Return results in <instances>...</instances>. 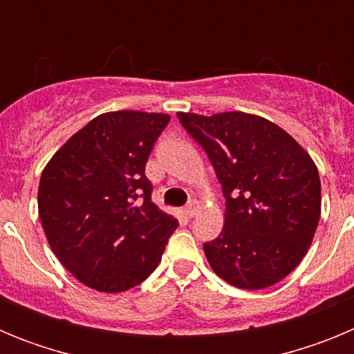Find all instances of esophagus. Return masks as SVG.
Returning a JSON list of instances; mask_svg holds the SVG:
<instances>
[{
	"mask_svg": "<svg viewBox=\"0 0 354 354\" xmlns=\"http://www.w3.org/2000/svg\"><path fill=\"white\" fill-rule=\"evenodd\" d=\"M196 209H198V204H196L195 200H192V202L184 207V214H186L187 218H193V216L196 214Z\"/></svg>",
	"mask_w": 354,
	"mask_h": 354,
	"instance_id": "obj_1",
	"label": "esophagus"
}]
</instances>
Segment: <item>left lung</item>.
<instances>
[{
    "label": "left lung",
    "instance_id": "left-lung-1",
    "mask_svg": "<svg viewBox=\"0 0 354 354\" xmlns=\"http://www.w3.org/2000/svg\"><path fill=\"white\" fill-rule=\"evenodd\" d=\"M205 150L227 198L223 230L205 243L212 271L237 289H264L303 261L321 218L310 154L259 115L177 113Z\"/></svg>",
    "mask_w": 354,
    "mask_h": 354
}]
</instances>
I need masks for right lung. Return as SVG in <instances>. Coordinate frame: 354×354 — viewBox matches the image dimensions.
<instances>
[{
    "label": "right lung",
    "instance_id": "obj_1",
    "mask_svg": "<svg viewBox=\"0 0 354 354\" xmlns=\"http://www.w3.org/2000/svg\"><path fill=\"white\" fill-rule=\"evenodd\" d=\"M167 113L109 111L56 150L39 183V216L58 261L99 292L138 286L158 268L177 220L150 200L145 165Z\"/></svg>",
    "mask_w": 354,
    "mask_h": 354
}]
</instances>
